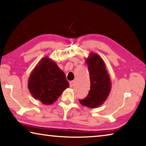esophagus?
<instances>
[{
	"instance_id": "obj_1",
	"label": "esophagus",
	"mask_w": 146,
	"mask_h": 146,
	"mask_svg": "<svg viewBox=\"0 0 146 146\" xmlns=\"http://www.w3.org/2000/svg\"><path fill=\"white\" fill-rule=\"evenodd\" d=\"M74 84H75V82H74V81H70V87L71 88H73V86H74Z\"/></svg>"
}]
</instances>
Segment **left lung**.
Instances as JSON below:
<instances>
[{
	"label": "left lung",
	"instance_id": "left-lung-1",
	"mask_svg": "<svg viewBox=\"0 0 146 146\" xmlns=\"http://www.w3.org/2000/svg\"><path fill=\"white\" fill-rule=\"evenodd\" d=\"M86 62L90 73V90L87 97L79 102L88 108H97L107 99L111 90V82L106 64L99 55L91 52Z\"/></svg>",
	"mask_w": 146,
	"mask_h": 146
}]
</instances>
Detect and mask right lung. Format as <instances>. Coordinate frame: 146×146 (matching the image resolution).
I'll return each instance as SVG.
<instances>
[{"mask_svg": "<svg viewBox=\"0 0 146 146\" xmlns=\"http://www.w3.org/2000/svg\"><path fill=\"white\" fill-rule=\"evenodd\" d=\"M70 84L57 64L48 56L43 57L31 71L28 87L35 99L45 105L56 101Z\"/></svg>", "mask_w": 146, "mask_h": 146, "instance_id": "1", "label": "right lung"}]
</instances>
